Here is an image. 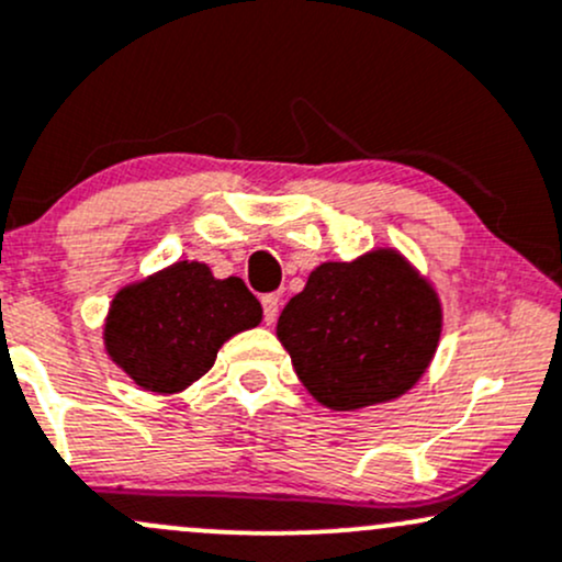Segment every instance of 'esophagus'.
Masks as SVG:
<instances>
[{"instance_id":"34e87169","label":"esophagus","mask_w":562,"mask_h":562,"mask_svg":"<svg viewBox=\"0 0 562 562\" xmlns=\"http://www.w3.org/2000/svg\"><path fill=\"white\" fill-rule=\"evenodd\" d=\"M261 306H263V319H267V325H271L277 319V314H280V295L267 293L261 299Z\"/></svg>"}]
</instances>
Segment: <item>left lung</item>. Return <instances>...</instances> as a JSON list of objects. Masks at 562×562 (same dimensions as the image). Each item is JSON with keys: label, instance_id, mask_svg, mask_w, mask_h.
Listing matches in <instances>:
<instances>
[{"label": "left lung", "instance_id": "8db88e82", "mask_svg": "<svg viewBox=\"0 0 562 562\" xmlns=\"http://www.w3.org/2000/svg\"><path fill=\"white\" fill-rule=\"evenodd\" d=\"M440 299L397 250L319 263L277 319L301 384L330 411L390 403L440 341Z\"/></svg>", "mask_w": 562, "mask_h": 562}]
</instances>
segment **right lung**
<instances>
[{
  "instance_id": "right-lung-1",
  "label": "right lung",
  "mask_w": 562,
  "mask_h": 562,
  "mask_svg": "<svg viewBox=\"0 0 562 562\" xmlns=\"http://www.w3.org/2000/svg\"><path fill=\"white\" fill-rule=\"evenodd\" d=\"M261 314L239 277L215 280L205 263L178 261L114 295L103 341L135 384L176 394L211 371L224 341L256 328Z\"/></svg>"
}]
</instances>
